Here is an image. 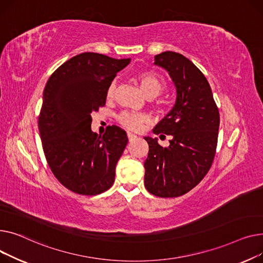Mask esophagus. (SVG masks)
<instances>
[{
  "mask_svg": "<svg viewBox=\"0 0 263 263\" xmlns=\"http://www.w3.org/2000/svg\"><path fill=\"white\" fill-rule=\"evenodd\" d=\"M127 138H128V141L130 142V141L135 140V139L137 138V136H136L135 134H133V133H129V132H127Z\"/></svg>",
  "mask_w": 263,
  "mask_h": 263,
  "instance_id": "esophagus-1",
  "label": "esophagus"
}]
</instances>
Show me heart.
<instances>
[{
  "label": "heart",
  "mask_w": 263,
  "mask_h": 263,
  "mask_svg": "<svg viewBox=\"0 0 263 263\" xmlns=\"http://www.w3.org/2000/svg\"><path fill=\"white\" fill-rule=\"evenodd\" d=\"M138 82L141 91L146 98H155L164 88V82L161 77L153 72H143L138 75ZM116 92V83L109 84L106 91L107 99H112ZM119 123L127 129L130 130H141L144 124L148 122V118L144 114L137 112H123L118 118Z\"/></svg>",
  "instance_id": "heart-1"
}]
</instances>
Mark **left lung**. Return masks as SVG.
I'll use <instances>...</instances> for the list:
<instances>
[{"instance_id": "8db88e82", "label": "left lung", "mask_w": 263, "mask_h": 263, "mask_svg": "<svg viewBox=\"0 0 263 263\" xmlns=\"http://www.w3.org/2000/svg\"><path fill=\"white\" fill-rule=\"evenodd\" d=\"M154 65L168 73L176 99L153 129L155 135L171 136L170 145L162 147L157 138L144 137L148 143L144 186L156 196L177 197L193 189L209 171L220 114L206 77L187 57L166 51L154 57Z\"/></svg>"}]
</instances>
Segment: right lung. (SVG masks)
I'll use <instances>...</instances> for the list:
<instances>
[{"label": "right lung", "mask_w": 263, "mask_h": 263, "mask_svg": "<svg viewBox=\"0 0 263 263\" xmlns=\"http://www.w3.org/2000/svg\"><path fill=\"white\" fill-rule=\"evenodd\" d=\"M129 63L130 58L82 53L61 65L45 85L38 120L44 155L55 177L72 192L96 195L112 186L128 139L116 125L98 136L91 130V115L105 105L108 86Z\"/></svg>", "instance_id": "obj_1"}]
</instances>
